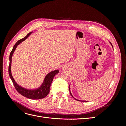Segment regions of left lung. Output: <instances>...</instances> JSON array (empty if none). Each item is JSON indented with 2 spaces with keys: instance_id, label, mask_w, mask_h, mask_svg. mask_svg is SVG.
<instances>
[{
  "instance_id": "left-lung-1",
  "label": "left lung",
  "mask_w": 126,
  "mask_h": 126,
  "mask_svg": "<svg viewBox=\"0 0 126 126\" xmlns=\"http://www.w3.org/2000/svg\"><path fill=\"white\" fill-rule=\"evenodd\" d=\"M111 45H112V44H111ZM112 47H113V46H112ZM69 91H70V94L71 95V96L72 97H73L74 99H76V100H78V101H81V100H78V99H75L73 96H72V94H71V92H70V87H69Z\"/></svg>"
}]
</instances>
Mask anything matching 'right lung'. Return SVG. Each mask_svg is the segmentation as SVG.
Segmentation results:
<instances>
[{
  "mask_svg": "<svg viewBox=\"0 0 126 126\" xmlns=\"http://www.w3.org/2000/svg\"><path fill=\"white\" fill-rule=\"evenodd\" d=\"M32 32H29L27 35V36L25 37L24 38L18 40L16 43V44L14 45L12 50L10 52L9 56V65L8 68V72L9 77L11 79V81H12L15 88H16V90L19 93L26 98L30 99H42L46 97L49 94V91H50V87L51 84V82L53 80V79H54L55 76L59 72L58 70H56L49 72V74H48L46 76L44 82L43 83V84L41 85V86L39 87L38 88L33 90L26 89L23 87H21L20 86L18 85L14 80L12 75H11V59H12V56L15 49H16L17 46L19 44H20L22 41L27 38L32 33Z\"/></svg>",
  "mask_w": 126,
  "mask_h": 126,
  "instance_id": "right-lung-1",
  "label": "right lung"
}]
</instances>
